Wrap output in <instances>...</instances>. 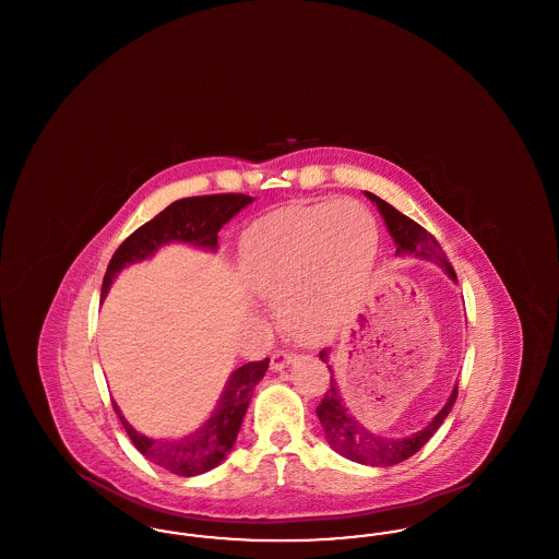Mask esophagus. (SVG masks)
I'll return each mask as SVG.
<instances>
[{"instance_id": "1", "label": "esophagus", "mask_w": 559, "mask_h": 559, "mask_svg": "<svg viewBox=\"0 0 559 559\" xmlns=\"http://www.w3.org/2000/svg\"><path fill=\"white\" fill-rule=\"evenodd\" d=\"M293 360H295V354L293 352H285V349H278L272 354L270 358V369L272 371H283L285 367H289Z\"/></svg>"}]
</instances>
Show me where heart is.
Returning a JSON list of instances; mask_svg holds the SVG:
<instances>
[{
    "label": "heart",
    "mask_w": 559,
    "mask_h": 559,
    "mask_svg": "<svg viewBox=\"0 0 559 559\" xmlns=\"http://www.w3.org/2000/svg\"><path fill=\"white\" fill-rule=\"evenodd\" d=\"M377 230L354 203L281 213L242 253L247 285L274 306L283 329L319 344L354 317L371 276Z\"/></svg>",
    "instance_id": "1"
}]
</instances>
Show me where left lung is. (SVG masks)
Masks as SVG:
<instances>
[{"instance_id": "8db88e82", "label": "left lung", "mask_w": 559, "mask_h": 559, "mask_svg": "<svg viewBox=\"0 0 559 559\" xmlns=\"http://www.w3.org/2000/svg\"><path fill=\"white\" fill-rule=\"evenodd\" d=\"M365 194L377 205V210L388 226V233L396 242V255H415V258H424V260H433L436 264L444 267V272L456 283L454 267L447 260L438 240L433 239L424 226H419L415 219L400 213L396 207H392L377 194H372V192H365ZM329 354H331V349H322L319 354L320 360L329 362ZM326 367L331 371V365H326ZM454 400H456V385L452 388L449 402L440 408V413L431 419L429 426L411 433V436H404V438H385L381 433H374L369 427L362 426L352 415V411L347 408L346 402L342 399L335 377H331L324 399L320 400V404L317 406V415H319L320 426L324 429L326 442L340 454H344L349 461L362 463V465L390 467V465L406 461L408 456H413L415 452L426 447L427 440L449 417Z\"/></svg>"}]
</instances>
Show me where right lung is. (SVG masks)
<instances>
[{"mask_svg":"<svg viewBox=\"0 0 559 559\" xmlns=\"http://www.w3.org/2000/svg\"><path fill=\"white\" fill-rule=\"evenodd\" d=\"M249 203H253V197L237 194V192L188 197V199L174 201L159 215H155L151 222H146L144 226H140L135 233H132L112 253L105 272V281H103V293H100L103 299L107 297L112 278L123 267L148 260L163 245H169L176 240V242H188L199 249L215 251L219 228L226 222H230L240 210H245ZM267 362H270L267 358L260 362H247L237 371L230 372L212 417L185 438H171V440L148 438L135 431L126 421V417L121 415L115 402H112V408L126 427L133 447L151 463L159 465L176 476H185V478L199 476L217 467L228 456V452L233 451L242 417L253 396V390L266 374Z\"/></svg>","mask_w":559,"mask_h":559,"instance_id":"obj_1","label":"right lung"}]
</instances>
